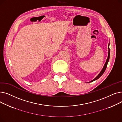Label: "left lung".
Returning <instances> with one entry per match:
<instances>
[{"mask_svg":"<svg viewBox=\"0 0 122 122\" xmlns=\"http://www.w3.org/2000/svg\"><path fill=\"white\" fill-rule=\"evenodd\" d=\"M109 44H110V43H109L108 44V57H107V60L106 61V62L105 63V64L103 67V68H102V69L101 70V72L99 73V74L96 76V77L93 79L92 80V81H90L88 82H92L95 80H97L98 79H99L100 76L103 75V74L104 73L105 70L106 69V67H107V64H108V61H109V58H110V48H109Z\"/></svg>","mask_w":122,"mask_h":122,"instance_id":"1","label":"left lung"}]
</instances>
